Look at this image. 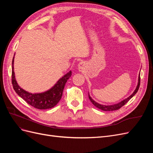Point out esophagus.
<instances>
[{
  "mask_svg": "<svg viewBox=\"0 0 153 153\" xmlns=\"http://www.w3.org/2000/svg\"><path fill=\"white\" fill-rule=\"evenodd\" d=\"M78 67L80 71H83V70H84L85 68V63L84 62H79V64H78Z\"/></svg>",
  "mask_w": 153,
  "mask_h": 153,
  "instance_id": "esophagus-1",
  "label": "esophagus"
}]
</instances>
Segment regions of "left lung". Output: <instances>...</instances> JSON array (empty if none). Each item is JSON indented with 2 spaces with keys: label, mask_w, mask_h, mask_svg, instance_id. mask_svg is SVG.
I'll return each mask as SVG.
<instances>
[{
  "label": "left lung",
  "mask_w": 153,
  "mask_h": 153,
  "mask_svg": "<svg viewBox=\"0 0 153 153\" xmlns=\"http://www.w3.org/2000/svg\"><path fill=\"white\" fill-rule=\"evenodd\" d=\"M140 74H139V76H138V84L137 86L136 87L135 90L134 91V92L132 93L131 95L129 96L128 98H127L126 99H125L124 100H123L121 102H119L117 104H114V105H101L98 103L96 102L94 100H92V98L90 96L89 93V98L90 100V101H91V103L93 104L96 107H97L98 108L101 110H103V111H114V110H116L119 109L120 108H121L123 106H124L125 104H126L128 101L130 100L132 97H133L135 96V94L137 93L138 89H139V87H140Z\"/></svg>",
  "instance_id": "left-lung-1"
}]
</instances>
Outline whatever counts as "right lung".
Here are the masks:
<instances>
[{"mask_svg": "<svg viewBox=\"0 0 153 153\" xmlns=\"http://www.w3.org/2000/svg\"><path fill=\"white\" fill-rule=\"evenodd\" d=\"M14 58L15 55L12 61V84L16 94L27 103L36 108L45 110L54 107L62 98L64 86L67 80L71 76V71H69L60 78L49 90L41 93H30L23 89L18 84L14 72Z\"/></svg>", "mask_w": 153, "mask_h": 153, "instance_id": "add662e5", "label": "right lung"}]
</instances>
